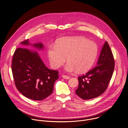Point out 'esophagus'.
Masks as SVG:
<instances>
[{"instance_id":"34e87169","label":"esophagus","mask_w":128,"mask_h":128,"mask_svg":"<svg viewBox=\"0 0 128 128\" xmlns=\"http://www.w3.org/2000/svg\"><path fill=\"white\" fill-rule=\"evenodd\" d=\"M62 77L63 78L66 79H70V76H67V75H62Z\"/></svg>"}]
</instances>
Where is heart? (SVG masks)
<instances>
[{"instance_id": "b5f03b06", "label": "heart", "mask_w": 128, "mask_h": 128, "mask_svg": "<svg viewBox=\"0 0 128 128\" xmlns=\"http://www.w3.org/2000/svg\"><path fill=\"white\" fill-rule=\"evenodd\" d=\"M98 54L95 42L82 37H69L60 39L48 50L51 66L58 68L66 61V72L70 73L86 72L93 65Z\"/></svg>"}]
</instances>
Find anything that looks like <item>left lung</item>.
<instances>
[{
  "label": "left lung",
  "instance_id": "8db88e82",
  "mask_svg": "<svg viewBox=\"0 0 128 128\" xmlns=\"http://www.w3.org/2000/svg\"><path fill=\"white\" fill-rule=\"evenodd\" d=\"M115 62L108 43L102 49L96 66L79 77V85L75 93L81 98L88 100L96 98L106 90L112 77Z\"/></svg>",
  "mask_w": 128,
  "mask_h": 128
}]
</instances>
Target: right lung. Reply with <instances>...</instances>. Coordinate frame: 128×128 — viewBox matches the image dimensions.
Instances as JSON below:
<instances>
[{
  "label": "right lung",
  "instance_id": "add662e5",
  "mask_svg": "<svg viewBox=\"0 0 128 128\" xmlns=\"http://www.w3.org/2000/svg\"><path fill=\"white\" fill-rule=\"evenodd\" d=\"M31 45L28 39L20 43ZM39 50L43 49L41 43L32 45ZM12 71L16 88L26 97L34 100H41L53 91L58 72L48 68L38 53L26 48H18L13 55Z\"/></svg>",
  "mask_w": 128,
  "mask_h": 128
}]
</instances>
